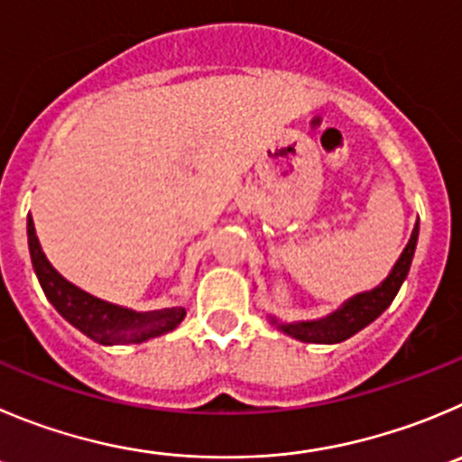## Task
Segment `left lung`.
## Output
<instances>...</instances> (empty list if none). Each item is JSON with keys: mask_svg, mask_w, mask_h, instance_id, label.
Returning a JSON list of instances; mask_svg holds the SVG:
<instances>
[{"mask_svg": "<svg viewBox=\"0 0 462 462\" xmlns=\"http://www.w3.org/2000/svg\"><path fill=\"white\" fill-rule=\"evenodd\" d=\"M417 236H420V223L412 230L411 241L401 253L399 262L394 264L392 273L378 284L376 290L365 291V294L353 296L348 303H344L337 312L330 317L319 319V321H303V323H278V328L282 333L291 335V337L300 339V342H312V344H337L356 335L365 326L381 317L387 310V305L394 300L396 291L401 290V284L406 280L408 271H411L412 255H415ZM275 321V319H273Z\"/></svg>", "mask_w": 462, "mask_h": 462, "instance_id": "left-lung-1", "label": "left lung"}]
</instances>
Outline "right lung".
<instances>
[{"label":"right lung","instance_id":"obj_1","mask_svg":"<svg viewBox=\"0 0 462 462\" xmlns=\"http://www.w3.org/2000/svg\"><path fill=\"white\" fill-rule=\"evenodd\" d=\"M27 235H29V253H32V264L38 275L42 291L54 305L56 312L61 314L66 321H70L77 330L86 337L95 339L100 344H139L150 337L168 333L184 319L187 310L171 308L159 310V312H132L127 308H118L106 300L95 299L86 294L79 287L68 282L63 275L54 271V266L47 262L41 244H38L36 227H33L32 217L27 218Z\"/></svg>","mask_w":462,"mask_h":462}]
</instances>
